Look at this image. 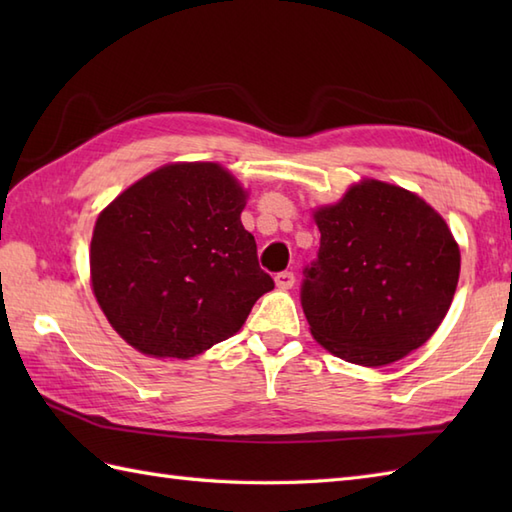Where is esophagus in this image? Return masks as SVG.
I'll list each match as a JSON object with an SVG mask.
<instances>
[{
	"label": "esophagus",
	"mask_w": 512,
	"mask_h": 512,
	"mask_svg": "<svg viewBox=\"0 0 512 512\" xmlns=\"http://www.w3.org/2000/svg\"><path fill=\"white\" fill-rule=\"evenodd\" d=\"M275 284L279 290H288L295 286V275L290 273V270H284V273H277L275 275Z\"/></svg>",
	"instance_id": "1"
}]
</instances>
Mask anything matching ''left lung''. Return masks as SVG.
<instances>
[{
	"instance_id": "obj_1",
	"label": "left lung",
	"mask_w": 512,
	"mask_h": 512,
	"mask_svg": "<svg viewBox=\"0 0 512 512\" xmlns=\"http://www.w3.org/2000/svg\"><path fill=\"white\" fill-rule=\"evenodd\" d=\"M321 246L301 306L325 350L380 367L418 350L447 317L460 248L447 222L405 189L365 180L314 213Z\"/></svg>"
}]
</instances>
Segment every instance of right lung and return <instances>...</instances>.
Instances as JSON below:
<instances>
[{"instance_id": "right-lung-1", "label": "right lung", "mask_w": 512, "mask_h": 512, "mask_svg": "<svg viewBox=\"0 0 512 512\" xmlns=\"http://www.w3.org/2000/svg\"><path fill=\"white\" fill-rule=\"evenodd\" d=\"M244 204L220 165L184 162L149 173L99 215L92 288L129 345L160 358L202 354L275 288L239 217Z\"/></svg>"}]
</instances>
